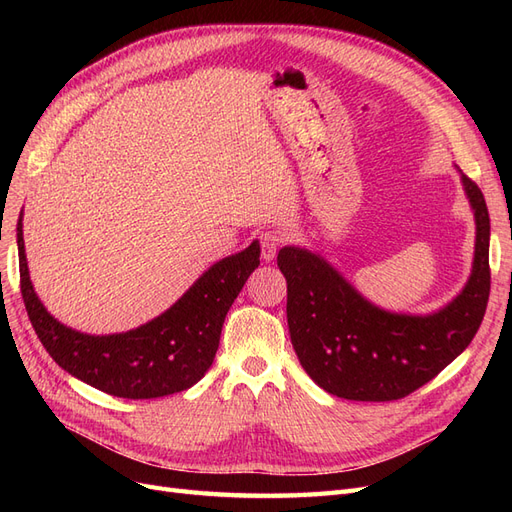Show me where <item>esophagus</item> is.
I'll use <instances>...</instances> for the list:
<instances>
[{"mask_svg":"<svg viewBox=\"0 0 512 512\" xmlns=\"http://www.w3.org/2000/svg\"><path fill=\"white\" fill-rule=\"evenodd\" d=\"M282 243H284V237H282L280 230H265V232H262V235H260V254H262V258H265L267 262L273 260L277 250L282 247Z\"/></svg>","mask_w":512,"mask_h":512,"instance_id":"esophagus-1","label":"esophagus"}]
</instances>
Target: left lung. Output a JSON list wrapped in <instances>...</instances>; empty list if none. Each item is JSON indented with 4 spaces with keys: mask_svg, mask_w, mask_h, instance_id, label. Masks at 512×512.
I'll return each instance as SVG.
<instances>
[{
    "mask_svg": "<svg viewBox=\"0 0 512 512\" xmlns=\"http://www.w3.org/2000/svg\"><path fill=\"white\" fill-rule=\"evenodd\" d=\"M476 218L472 275L459 297L431 316L389 314L367 303L316 254L284 247L288 331L303 369L324 391L352 401L401 399L436 378L468 348L483 322L489 271V211L463 175Z\"/></svg>",
    "mask_w": 512,
    "mask_h": 512,
    "instance_id": "left-lung-1",
    "label": "left lung"
}]
</instances>
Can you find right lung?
I'll return each mask as SVG.
<instances>
[{
    "instance_id": "right-lung-1",
    "label": "right lung",
    "mask_w": 512,
    "mask_h": 512,
    "mask_svg": "<svg viewBox=\"0 0 512 512\" xmlns=\"http://www.w3.org/2000/svg\"><path fill=\"white\" fill-rule=\"evenodd\" d=\"M21 294L32 327L68 374L123 399H153L190 389L211 367L230 305L260 265V245L213 265L183 297L143 327L119 335H83L59 324L29 282L23 224H17Z\"/></svg>"
}]
</instances>
